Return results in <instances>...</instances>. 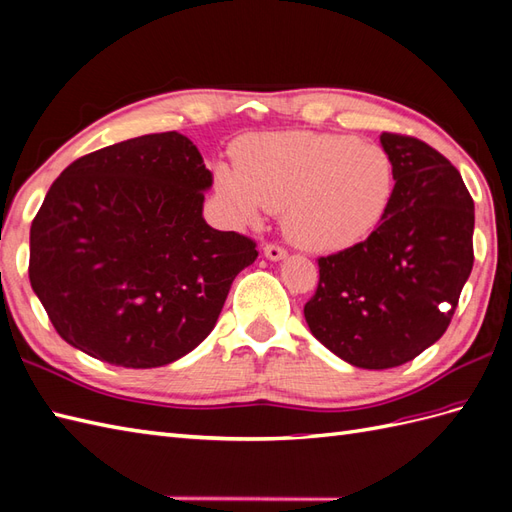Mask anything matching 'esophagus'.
<instances>
[{"mask_svg":"<svg viewBox=\"0 0 512 512\" xmlns=\"http://www.w3.org/2000/svg\"><path fill=\"white\" fill-rule=\"evenodd\" d=\"M265 256L269 260H282V258H286V249L278 243H267L265 245Z\"/></svg>","mask_w":512,"mask_h":512,"instance_id":"1","label":"esophagus"}]
</instances>
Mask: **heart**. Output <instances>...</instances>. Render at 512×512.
I'll return each instance as SVG.
<instances>
[{
  "instance_id": "1",
  "label": "heart",
  "mask_w": 512,
  "mask_h": 512,
  "mask_svg": "<svg viewBox=\"0 0 512 512\" xmlns=\"http://www.w3.org/2000/svg\"><path fill=\"white\" fill-rule=\"evenodd\" d=\"M217 191L236 221L282 210L289 239L339 252L378 226L391 202L393 162L380 145L326 132H280L243 143L236 167L217 165Z\"/></svg>"
}]
</instances>
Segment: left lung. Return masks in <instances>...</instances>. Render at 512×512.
<instances>
[{
	"instance_id": "obj_1",
	"label": "left lung",
	"mask_w": 512,
	"mask_h": 512,
	"mask_svg": "<svg viewBox=\"0 0 512 512\" xmlns=\"http://www.w3.org/2000/svg\"><path fill=\"white\" fill-rule=\"evenodd\" d=\"M393 162L386 213L365 241L321 256L304 306L317 341L363 369L428 350L454 317L473 267V199L458 169L415 136L382 132Z\"/></svg>"
}]
</instances>
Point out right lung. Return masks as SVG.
<instances>
[{"label":"right lung","instance_id":"1","mask_svg":"<svg viewBox=\"0 0 512 512\" xmlns=\"http://www.w3.org/2000/svg\"><path fill=\"white\" fill-rule=\"evenodd\" d=\"M213 173L178 132L86 154L60 173L30 228V284L69 345L104 363L169 365L215 328L258 252L202 217Z\"/></svg>","mask_w":512,"mask_h":512}]
</instances>
